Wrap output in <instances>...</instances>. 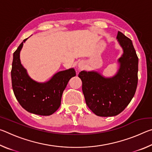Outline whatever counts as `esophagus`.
I'll return each instance as SVG.
<instances>
[{
    "mask_svg": "<svg viewBox=\"0 0 152 152\" xmlns=\"http://www.w3.org/2000/svg\"><path fill=\"white\" fill-rule=\"evenodd\" d=\"M78 68H82L84 67V63L83 61H80V62L78 63Z\"/></svg>",
    "mask_w": 152,
    "mask_h": 152,
    "instance_id": "obj_1",
    "label": "esophagus"
}]
</instances>
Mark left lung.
Masks as SVG:
<instances>
[{
	"label": "left lung",
	"mask_w": 152,
	"mask_h": 152,
	"mask_svg": "<svg viewBox=\"0 0 152 152\" xmlns=\"http://www.w3.org/2000/svg\"><path fill=\"white\" fill-rule=\"evenodd\" d=\"M117 39L123 50L117 74L105 78L96 71L84 70L78 74L87 106L100 117L121 113L134 96L137 86L138 57L132 41L120 31Z\"/></svg>",
	"instance_id": "left-lung-1"
}]
</instances>
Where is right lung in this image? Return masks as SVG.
Here are the masks:
<instances>
[{"label": "right lung", "mask_w": 152, "mask_h": 152, "mask_svg": "<svg viewBox=\"0 0 152 152\" xmlns=\"http://www.w3.org/2000/svg\"><path fill=\"white\" fill-rule=\"evenodd\" d=\"M27 39L23 40L13 53L11 70L12 90L20 106L27 111L48 116L60 107L63 92L70 79L76 76V72L74 68L60 71L46 82L33 80L20 60V51Z\"/></svg>", "instance_id": "1"}]
</instances>
